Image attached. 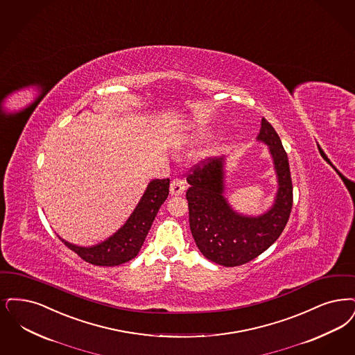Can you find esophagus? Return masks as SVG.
I'll use <instances>...</instances> for the list:
<instances>
[{
	"mask_svg": "<svg viewBox=\"0 0 355 355\" xmlns=\"http://www.w3.org/2000/svg\"><path fill=\"white\" fill-rule=\"evenodd\" d=\"M184 189H186V182L181 178H175L173 180L171 184V196H181L184 194Z\"/></svg>",
	"mask_w": 355,
	"mask_h": 355,
	"instance_id": "esophagus-1",
	"label": "esophagus"
}]
</instances>
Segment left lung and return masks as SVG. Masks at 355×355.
<instances>
[{"instance_id": "8db88e82", "label": "left lung", "mask_w": 355, "mask_h": 355, "mask_svg": "<svg viewBox=\"0 0 355 355\" xmlns=\"http://www.w3.org/2000/svg\"><path fill=\"white\" fill-rule=\"evenodd\" d=\"M257 140L270 146L279 190L272 209L254 218L235 213L226 198L223 158H206L187 173L189 223L203 256L225 267H238L263 254L277 241L293 205L288 156L275 128L263 119Z\"/></svg>"}]
</instances>
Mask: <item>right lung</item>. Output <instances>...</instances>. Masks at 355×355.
Masks as SVG:
<instances>
[{"instance_id":"right-lung-1","label":"right lung","mask_w":355,"mask_h":355,"mask_svg":"<svg viewBox=\"0 0 355 355\" xmlns=\"http://www.w3.org/2000/svg\"><path fill=\"white\" fill-rule=\"evenodd\" d=\"M171 180H153L148 184L141 200L129 216L127 223L114 236L94 247H78L60 239L85 261L99 267H114L132 260L141 250L161 205L169 196Z\"/></svg>"}]
</instances>
